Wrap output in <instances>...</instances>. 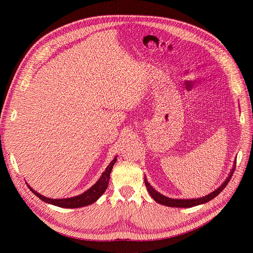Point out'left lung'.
<instances>
[{"instance_id": "8db88e82", "label": "left lung", "mask_w": 253, "mask_h": 253, "mask_svg": "<svg viewBox=\"0 0 253 253\" xmlns=\"http://www.w3.org/2000/svg\"><path fill=\"white\" fill-rule=\"evenodd\" d=\"M235 163H236V159L234 160V164H233V167L230 171V173L228 174V177L225 179V181L217 188L215 189L213 192L205 195V196H202L200 198H192V199H176V198H170V197H167V196H164L163 194H161L160 192L156 191L152 186L151 184L147 181V178L144 177V181H145V185L147 187V191L149 192V194L151 195V197L156 201L158 202L159 204H162V205H165V206H168V207H178V208H188V207H193V206H197V205H200V204H203V203H206L210 200H212L214 197L217 196L225 187L226 185L228 184L229 180L234 172V168H235Z\"/></svg>"}]
</instances>
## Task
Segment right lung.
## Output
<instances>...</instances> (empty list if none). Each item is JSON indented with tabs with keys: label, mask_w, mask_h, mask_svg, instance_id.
<instances>
[{
	"label": "right lung",
	"mask_w": 253,
	"mask_h": 253,
	"mask_svg": "<svg viewBox=\"0 0 253 253\" xmlns=\"http://www.w3.org/2000/svg\"><path fill=\"white\" fill-rule=\"evenodd\" d=\"M117 161V156L114 157V159L110 162V164L107 166L105 171L102 173L100 178L98 179V181L91 186L88 190L83 192L80 195L74 196V197H70V198H61V199H53L49 198L46 196H43L42 194L38 193L36 190H34L29 184L30 190L35 194L37 195L42 201L58 206V207H63V208H78V207H83L90 205L94 202H96L101 195L105 192V190L108 188V184H109V180H110V173L112 171V168Z\"/></svg>",
	"instance_id": "1"
}]
</instances>
